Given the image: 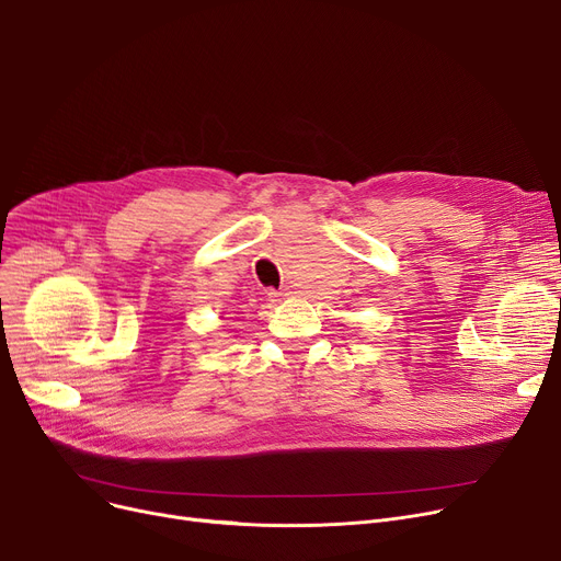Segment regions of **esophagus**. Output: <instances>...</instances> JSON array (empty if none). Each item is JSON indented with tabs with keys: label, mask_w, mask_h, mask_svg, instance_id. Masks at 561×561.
Here are the masks:
<instances>
[{
	"label": "esophagus",
	"mask_w": 561,
	"mask_h": 561,
	"mask_svg": "<svg viewBox=\"0 0 561 561\" xmlns=\"http://www.w3.org/2000/svg\"><path fill=\"white\" fill-rule=\"evenodd\" d=\"M286 296H288V293H284V290H268L271 302H279V300H284Z\"/></svg>",
	"instance_id": "34e87169"
}]
</instances>
